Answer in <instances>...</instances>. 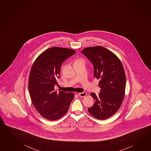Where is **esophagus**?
<instances>
[{
  "instance_id": "34e87169",
  "label": "esophagus",
  "mask_w": 151,
  "mask_h": 151,
  "mask_svg": "<svg viewBox=\"0 0 151 151\" xmlns=\"http://www.w3.org/2000/svg\"><path fill=\"white\" fill-rule=\"evenodd\" d=\"M79 95L80 97H84L87 95V93L86 92H82V93H79Z\"/></svg>"
}]
</instances>
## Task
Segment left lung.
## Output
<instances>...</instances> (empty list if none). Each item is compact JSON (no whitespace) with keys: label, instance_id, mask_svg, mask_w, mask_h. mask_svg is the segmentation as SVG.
<instances>
[{"label":"left lung","instance_id":"8db88e82","mask_svg":"<svg viewBox=\"0 0 151 151\" xmlns=\"http://www.w3.org/2000/svg\"><path fill=\"white\" fill-rule=\"evenodd\" d=\"M93 65V76L100 80L101 91L99 95L91 93L95 100L88 112L93 117L105 120L114 115L124 101L126 89V74L124 66L116 55L104 47H86L82 50Z\"/></svg>","mask_w":151,"mask_h":151}]
</instances>
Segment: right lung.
I'll return each instance as SVG.
<instances>
[{
  "label": "right lung",
  "mask_w": 151,
  "mask_h": 151,
  "mask_svg": "<svg viewBox=\"0 0 151 151\" xmlns=\"http://www.w3.org/2000/svg\"><path fill=\"white\" fill-rule=\"evenodd\" d=\"M76 53L74 50L53 47L42 52L35 60L29 77L31 99L37 111L49 120L65 114L74 97L73 93L55 91L64 60Z\"/></svg>",
  "instance_id": "add662e5"
}]
</instances>
